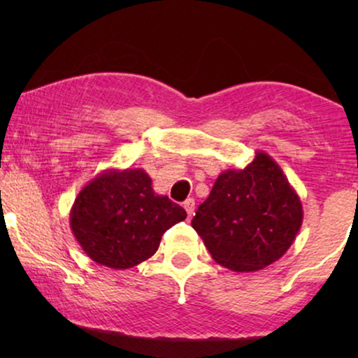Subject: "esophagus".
Masks as SVG:
<instances>
[{"mask_svg": "<svg viewBox=\"0 0 358 358\" xmlns=\"http://www.w3.org/2000/svg\"><path fill=\"white\" fill-rule=\"evenodd\" d=\"M183 208L185 210H187V213H188V219H192V215H193V210H195V200L193 199H187L183 202Z\"/></svg>", "mask_w": 358, "mask_h": 358, "instance_id": "obj_1", "label": "esophagus"}]
</instances>
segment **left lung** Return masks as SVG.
<instances>
[{"mask_svg": "<svg viewBox=\"0 0 358 358\" xmlns=\"http://www.w3.org/2000/svg\"><path fill=\"white\" fill-rule=\"evenodd\" d=\"M301 224L298 193L264 151L242 170L222 171L192 220L213 261L236 273L264 269L285 256Z\"/></svg>", "mask_w": 358, "mask_h": 358, "instance_id": "8db88e82", "label": "left lung"}]
</instances>
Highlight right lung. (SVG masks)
Returning a JSON list of instances; mask_svg holds the SVG:
<instances>
[{"instance_id":"right-lung-1","label":"right lung","mask_w":358,"mask_h":358,"mask_svg":"<svg viewBox=\"0 0 358 358\" xmlns=\"http://www.w3.org/2000/svg\"><path fill=\"white\" fill-rule=\"evenodd\" d=\"M185 219L180 205L156 195L141 168L102 171L71 208V229L82 250L110 269H129L150 259L163 234Z\"/></svg>"}]
</instances>
